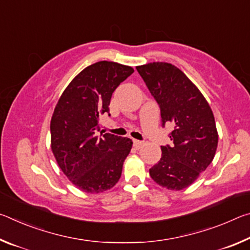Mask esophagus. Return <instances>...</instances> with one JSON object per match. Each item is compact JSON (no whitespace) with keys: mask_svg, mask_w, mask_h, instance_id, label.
Here are the masks:
<instances>
[{"mask_svg":"<svg viewBox=\"0 0 250 250\" xmlns=\"http://www.w3.org/2000/svg\"><path fill=\"white\" fill-rule=\"evenodd\" d=\"M133 146L135 149H140V147L143 146V142L139 140H133Z\"/></svg>","mask_w":250,"mask_h":250,"instance_id":"obj_1","label":"esophagus"}]
</instances>
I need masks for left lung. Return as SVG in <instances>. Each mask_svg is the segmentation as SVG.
<instances>
[{
	"label": "left lung",
	"instance_id": "1",
	"mask_svg": "<svg viewBox=\"0 0 250 250\" xmlns=\"http://www.w3.org/2000/svg\"><path fill=\"white\" fill-rule=\"evenodd\" d=\"M137 70L158 101L163 125H174L173 146H161L162 156L150 168V176L164 188L181 191L197 180L216 153L213 111L200 89L174 65L154 62L137 66Z\"/></svg>",
	"mask_w": 250,
	"mask_h": 250
}]
</instances>
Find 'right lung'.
I'll list each match as a JSON object with an SVG mask.
<instances>
[{
	"label": "right lung",
	"mask_w": 250,
	"mask_h": 250,
	"mask_svg": "<svg viewBox=\"0 0 250 250\" xmlns=\"http://www.w3.org/2000/svg\"><path fill=\"white\" fill-rule=\"evenodd\" d=\"M130 66L98 62L71 80L50 120V147L58 167L80 191L98 194L119 181L132 147L128 138L99 131V117L109 113L112 92L133 73Z\"/></svg>",
	"instance_id": "1"
}]
</instances>
